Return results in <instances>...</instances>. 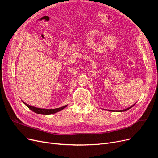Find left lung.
<instances>
[{"mask_svg":"<svg viewBox=\"0 0 158 158\" xmlns=\"http://www.w3.org/2000/svg\"><path fill=\"white\" fill-rule=\"evenodd\" d=\"M135 105V104H134ZM134 105H132V106H131V107H128V108H127V109H125V110H120V111H118V112H122V111H127V110H129L130 108H131L132 107H133L134 106ZM111 111V110H110Z\"/></svg>","mask_w":158,"mask_h":158,"instance_id":"8db88e82","label":"left lung"}]
</instances>
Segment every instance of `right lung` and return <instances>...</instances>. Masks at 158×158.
<instances>
[{"mask_svg":"<svg viewBox=\"0 0 158 158\" xmlns=\"http://www.w3.org/2000/svg\"><path fill=\"white\" fill-rule=\"evenodd\" d=\"M23 102V101H22ZM24 103V104L26 105V106H27L28 108H29L31 110H32V111H34L38 114H45V115H48V114H51L53 113H56L58 111H61L62 110H63L64 108L67 106V105H65L63 107H58V108H56V109H42V108H38V107H36L34 106H31L26 103H25L24 102H23Z\"/></svg>","mask_w":158,"mask_h":158,"instance_id":"obj_1","label":"right lung"}]
</instances>
